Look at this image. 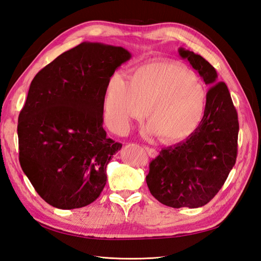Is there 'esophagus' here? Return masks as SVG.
Wrapping results in <instances>:
<instances>
[{"mask_svg":"<svg viewBox=\"0 0 261 261\" xmlns=\"http://www.w3.org/2000/svg\"><path fill=\"white\" fill-rule=\"evenodd\" d=\"M145 150L147 151V153L151 156V158H155L158 155V151L153 148H150V147H145Z\"/></svg>","mask_w":261,"mask_h":261,"instance_id":"34e87169","label":"esophagus"}]
</instances>
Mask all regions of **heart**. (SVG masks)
<instances>
[{
  "instance_id": "1",
  "label": "heart",
  "mask_w": 261,
  "mask_h": 261,
  "mask_svg": "<svg viewBox=\"0 0 261 261\" xmlns=\"http://www.w3.org/2000/svg\"><path fill=\"white\" fill-rule=\"evenodd\" d=\"M206 109L203 85L193 70L175 62L146 63L135 68L130 82L115 73L105 90L106 123L118 135L146 111L147 135H159L163 143H178L199 127Z\"/></svg>"
}]
</instances>
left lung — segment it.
<instances>
[{
    "label": "left lung",
    "instance_id": "8db88e82",
    "mask_svg": "<svg viewBox=\"0 0 261 261\" xmlns=\"http://www.w3.org/2000/svg\"><path fill=\"white\" fill-rule=\"evenodd\" d=\"M187 60L210 86L207 109L199 127L180 143L164 148L149 165L146 181L156 200L172 208H199L217 195L238 155L239 118L224 83L200 55L184 48Z\"/></svg>",
    "mask_w": 261,
    "mask_h": 261
}]
</instances>
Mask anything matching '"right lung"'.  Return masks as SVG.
<instances>
[{"instance_id":"right-lung-1","label":"right lung","mask_w":261,"mask_h":261,"mask_svg":"<svg viewBox=\"0 0 261 261\" xmlns=\"http://www.w3.org/2000/svg\"><path fill=\"white\" fill-rule=\"evenodd\" d=\"M132 58L122 46L83 42L33 80L18 116L19 162L51 206L70 210L96 200L107 165L122 145L103 129L106 86Z\"/></svg>"}]
</instances>
